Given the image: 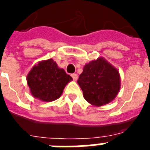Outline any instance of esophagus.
<instances>
[{"instance_id":"1","label":"esophagus","mask_w":150,"mask_h":150,"mask_svg":"<svg viewBox=\"0 0 150 150\" xmlns=\"http://www.w3.org/2000/svg\"><path fill=\"white\" fill-rule=\"evenodd\" d=\"M71 77L73 78V79H74L75 81H76L77 79H78V75H76V74H72Z\"/></svg>"}]
</instances>
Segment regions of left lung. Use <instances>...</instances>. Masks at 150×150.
Returning a JSON list of instances; mask_svg holds the SVG:
<instances>
[{
	"mask_svg": "<svg viewBox=\"0 0 150 150\" xmlns=\"http://www.w3.org/2000/svg\"><path fill=\"white\" fill-rule=\"evenodd\" d=\"M77 82L84 98L95 106L112 102L121 87L119 71L103 57L86 64Z\"/></svg>",
	"mask_w": 150,
	"mask_h": 150,
	"instance_id": "left-lung-1",
	"label": "left lung"
}]
</instances>
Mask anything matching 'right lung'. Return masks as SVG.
I'll use <instances>...</instances> for the list:
<instances>
[{
  "label": "right lung",
  "mask_w": 150,
  "mask_h": 150,
  "mask_svg": "<svg viewBox=\"0 0 150 150\" xmlns=\"http://www.w3.org/2000/svg\"><path fill=\"white\" fill-rule=\"evenodd\" d=\"M72 81L52 59L35 64L27 75V83L33 97L43 102H52L60 97L66 85Z\"/></svg>",
  "instance_id": "add662e5"
}]
</instances>
